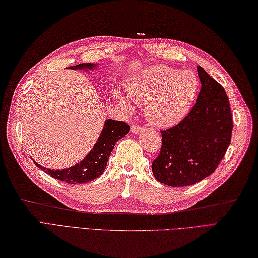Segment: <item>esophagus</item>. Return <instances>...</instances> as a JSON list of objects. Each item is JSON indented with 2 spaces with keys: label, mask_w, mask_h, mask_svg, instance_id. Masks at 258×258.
<instances>
[{
  "label": "esophagus",
  "mask_w": 258,
  "mask_h": 258,
  "mask_svg": "<svg viewBox=\"0 0 258 258\" xmlns=\"http://www.w3.org/2000/svg\"><path fill=\"white\" fill-rule=\"evenodd\" d=\"M131 131H132V133H134V134H140V133H142L143 132V127L142 126H138V125H132V127H131Z\"/></svg>",
  "instance_id": "obj_1"
}]
</instances>
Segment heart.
I'll return each instance as SVG.
<instances>
[{
    "label": "heart",
    "mask_w": 258,
    "mask_h": 258,
    "mask_svg": "<svg viewBox=\"0 0 258 258\" xmlns=\"http://www.w3.org/2000/svg\"><path fill=\"white\" fill-rule=\"evenodd\" d=\"M200 90V79L190 71L154 66L138 73L127 84L130 98L137 104H146L145 114L156 126L169 127L187 115ZM115 99L124 110L133 105L120 91Z\"/></svg>",
    "instance_id": "heart-1"
}]
</instances>
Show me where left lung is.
Segmentation results:
<instances>
[{
	"mask_svg": "<svg viewBox=\"0 0 258 258\" xmlns=\"http://www.w3.org/2000/svg\"><path fill=\"white\" fill-rule=\"evenodd\" d=\"M202 89L192 110L175 126L161 131L160 154L151 164L157 181L188 186L215 172L231 142L233 122L226 90L201 66Z\"/></svg>",
	"mask_w": 258,
	"mask_h": 258,
	"instance_id": "obj_1",
	"label": "left lung"
}]
</instances>
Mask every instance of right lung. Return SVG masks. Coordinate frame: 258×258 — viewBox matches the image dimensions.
<instances>
[{
  "instance_id": "1",
  "label": "right lung",
  "mask_w": 258,
  "mask_h": 258,
  "mask_svg": "<svg viewBox=\"0 0 258 258\" xmlns=\"http://www.w3.org/2000/svg\"><path fill=\"white\" fill-rule=\"evenodd\" d=\"M96 66V64L84 63L70 66L69 69L90 71L95 70ZM130 125L125 122L110 120V118L105 120L101 134L98 137V141L89 151V154L81 162L68 169L51 170L40 166L36 161L34 162L38 168H40L52 177L66 182L68 184H82L92 181L103 173L115 143L126 135L130 132Z\"/></svg>"
}]
</instances>
